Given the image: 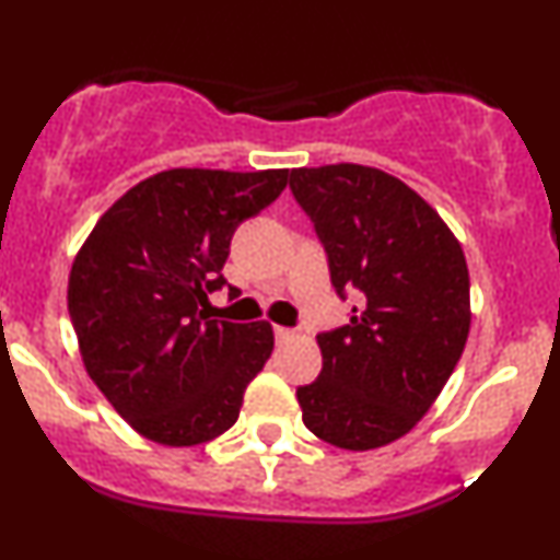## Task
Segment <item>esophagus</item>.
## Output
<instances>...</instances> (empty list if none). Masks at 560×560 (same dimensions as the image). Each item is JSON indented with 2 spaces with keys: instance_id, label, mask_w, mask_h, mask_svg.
Returning <instances> with one entry per match:
<instances>
[{
  "instance_id": "obj_1",
  "label": "esophagus",
  "mask_w": 560,
  "mask_h": 560,
  "mask_svg": "<svg viewBox=\"0 0 560 560\" xmlns=\"http://www.w3.org/2000/svg\"><path fill=\"white\" fill-rule=\"evenodd\" d=\"M273 335H276V340H279V343H287V340L295 338V329H292V327H279V325H276V327H273Z\"/></svg>"
}]
</instances>
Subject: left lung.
<instances>
[{"mask_svg": "<svg viewBox=\"0 0 560 560\" xmlns=\"http://www.w3.org/2000/svg\"><path fill=\"white\" fill-rule=\"evenodd\" d=\"M290 190L338 298L357 295L349 325L316 335L322 373L298 388L303 423L338 448H381L432 408L467 343L462 244L419 192L378 168H292Z\"/></svg>", "mask_w": 560, "mask_h": 560, "instance_id": "obj_1", "label": "left lung"}]
</instances>
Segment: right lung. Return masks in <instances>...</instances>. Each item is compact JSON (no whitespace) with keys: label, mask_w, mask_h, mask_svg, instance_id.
Masks as SVG:
<instances>
[{"label":"right lung","mask_w":560,"mask_h":560,"mask_svg":"<svg viewBox=\"0 0 560 560\" xmlns=\"http://www.w3.org/2000/svg\"><path fill=\"white\" fill-rule=\"evenodd\" d=\"M287 168H172L109 206L69 273V316L93 384L139 434L198 445L233 427L273 351L268 322L209 319L235 228L287 187Z\"/></svg>","instance_id":"obj_1"}]
</instances>
